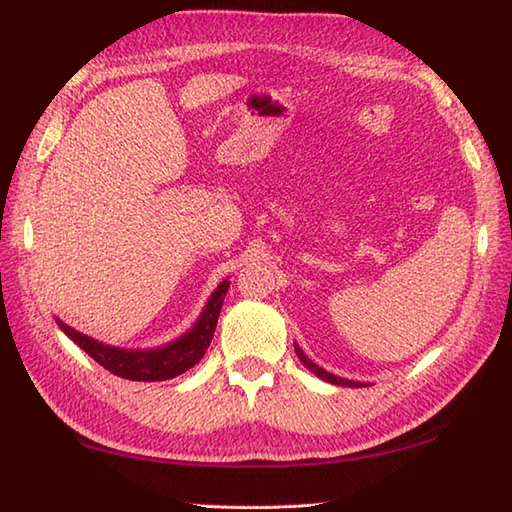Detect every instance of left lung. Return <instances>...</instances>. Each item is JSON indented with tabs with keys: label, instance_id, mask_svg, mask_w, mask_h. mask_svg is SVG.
I'll use <instances>...</instances> for the list:
<instances>
[{
	"label": "left lung",
	"instance_id": "obj_1",
	"mask_svg": "<svg viewBox=\"0 0 512 512\" xmlns=\"http://www.w3.org/2000/svg\"><path fill=\"white\" fill-rule=\"evenodd\" d=\"M294 349H296V356L300 358V362L305 364V367L314 373V375H318L320 380H325V382H331V384H338V387H367V384L364 382H358V380H347V378H340V375H333V373H329V371H325L322 367H318V364L314 362V360H309L307 356H305V351H302L298 344H294Z\"/></svg>",
	"mask_w": 512,
	"mask_h": 512
}]
</instances>
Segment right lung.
<instances>
[{
	"label": "right lung",
	"instance_id": "right-lung-1",
	"mask_svg": "<svg viewBox=\"0 0 512 512\" xmlns=\"http://www.w3.org/2000/svg\"><path fill=\"white\" fill-rule=\"evenodd\" d=\"M227 289L229 280L225 278L223 283L212 291L210 300H207V305L203 307L201 316L196 318L194 325L187 329L181 338L154 349L112 347V344H103L95 338L86 336V333L68 327L66 322H61L59 318L55 320L59 329L64 331L77 347L86 351L92 360H97L103 369H108L110 373L125 380L161 382L176 378V375L192 369L194 364L205 356V351L214 338V329L218 322V314H221Z\"/></svg>",
	"mask_w": 512,
	"mask_h": 512
}]
</instances>
